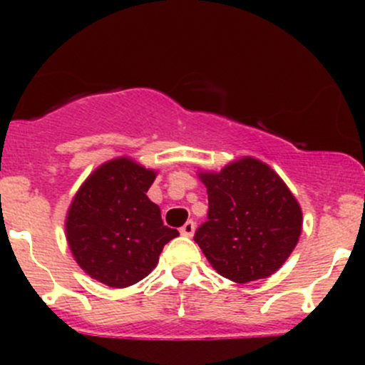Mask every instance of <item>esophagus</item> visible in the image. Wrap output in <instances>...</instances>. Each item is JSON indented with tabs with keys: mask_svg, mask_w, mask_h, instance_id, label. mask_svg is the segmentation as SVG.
Instances as JSON below:
<instances>
[{
	"mask_svg": "<svg viewBox=\"0 0 365 365\" xmlns=\"http://www.w3.org/2000/svg\"><path fill=\"white\" fill-rule=\"evenodd\" d=\"M194 232H195L194 221H187V223L183 225L182 228H180V233H182L183 237H192V235H194Z\"/></svg>",
	"mask_w": 365,
	"mask_h": 365,
	"instance_id": "esophagus-1",
	"label": "esophagus"
}]
</instances>
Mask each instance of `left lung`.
<instances>
[{"label": "left lung", "mask_w": 365, "mask_h": 365, "mask_svg": "<svg viewBox=\"0 0 365 365\" xmlns=\"http://www.w3.org/2000/svg\"><path fill=\"white\" fill-rule=\"evenodd\" d=\"M200 180L209 211L194 240L211 266L237 283L276 273L302 232V211L283 180L254 158L200 173Z\"/></svg>", "instance_id": "obj_1"}]
</instances>
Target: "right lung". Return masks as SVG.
<instances>
[{
    "label": "right lung",
    "instance_id": "add662e5",
    "mask_svg": "<svg viewBox=\"0 0 365 365\" xmlns=\"http://www.w3.org/2000/svg\"><path fill=\"white\" fill-rule=\"evenodd\" d=\"M156 173L132 159H113L83 182L66 216V238L78 266L108 287L125 288L156 267L178 232L163 225L148 194Z\"/></svg>",
    "mask_w": 365,
    "mask_h": 365
}]
</instances>
